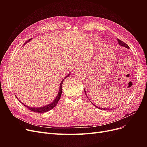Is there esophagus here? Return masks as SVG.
I'll return each instance as SVG.
<instances>
[{"mask_svg":"<svg viewBox=\"0 0 147 147\" xmlns=\"http://www.w3.org/2000/svg\"><path fill=\"white\" fill-rule=\"evenodd\" d=\"M78 67H80V65H78Z\"/></svg>","mask_w":147,"mask_h":147,"instance_id":"esophagus-1","label":"esophagus"}]
</instances>
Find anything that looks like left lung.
Returning a JSON list of instances; mask_svg holds the SVG:
<instances>
[{
	"instance_id": "left-lung-1",
	"label": "left lung",
	"mask_w": 147,
	"mask_h": 147,
	"mask_svg": "<svg viewBox=\"0 0 147 147\" xmlns=\"http://www.w3.org/2000/svg\"><path fill=\"white\" fill-rule=\"evenodd\" d=\"M117 40H118V43H119V45H120V46H123V47H124V48H127V49H129V46L126 44V43H124L123 42V41H121V40H119V39H117ZM84 93H85V94H86V96H87V95H86V90L84 89ZM88 97V96H87ZM92 104H93L95 107H96V108H98V109H101V110H112L113 109H104V108H100V107H97V106H96L95 105H94L93 103H92Z\"/></svg>"
}]
</instances>
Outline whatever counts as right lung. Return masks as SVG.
Segmentation results:
<instances>
[{
    "label": "right lung",
    "instance_id": "right-lung-1",
    "mask_svg": "<svg viewBox=\"0 0 147 147\" xmlns=\"http://www.w3.org/2000/svg\"><path fill=\"white\" fill-rule=\"evenodd\" d=\"M31 40H32V39H31V38H30V39H29L28 40H27V41L24 44V45L26 43H27V42H30ZM69 76V74H68V75L65 77V78H64V79H63V80L61 81V84H60V86H59V89L58 93V94H57V95L55 99H54L53 101L51 103L49 104L48 105H46L43 106V107H37V108H36V107H31L26 105L24 103H22V102L21 101H20L22 104L24 105L26 107H27V109H29L30 110L32 111H34V112H36V113H43L47 112V111H49V110L53 109V108L55 107L56 106V105L58 104V101H59V99H60V98H61V94H62V85H63V83L64 79H65V78H67V77H68ZM16 97H17V96H16ZM17 98L19 100V99H18L17 97Z\"/></svg>",
    "mask_w": 147,
    "mask_h": 147
}]
</instances>
